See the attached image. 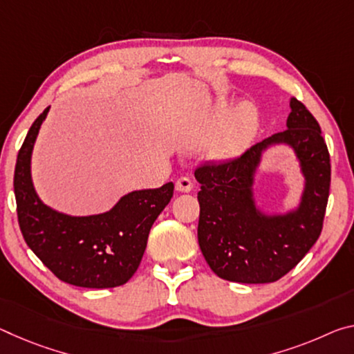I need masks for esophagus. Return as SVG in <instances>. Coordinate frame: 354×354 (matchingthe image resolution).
Wrapping results in <instances>:
<instances>
[{
  "mask_svg": "<svg viewBox=\"0 0 354 354\" xmlns=\"http://www.w3.org/2000/svg\"><path fill=\"white\" fill-rule=\"evenodd\" d=\"M194 189V183H192V179L190 178H187V176H181V178H178V181H176V190L178 192H190V190Z\"/></svg>",
  "mask_w": 354,
  "mask_h": 354,
  "instance_id": "esophagus-1",
  "label": "esophagus"
}]
</instances>
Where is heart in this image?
Segmentation results:
<instances>
[{
    "label": "heart",
    "mask_w": 354,
    "mask_h": 354,
    "mask_svg": "<svg viewBox=\"0 0 354 354\" xmlns=\"http://www.w3.org/2000/svg\"><path fill=\"white\" fill-rule=\"evenodd\" d=\"M230 109L232 106L227 100H221L214 109L209 124L205 129L206 136H209L212 131H216L217 126L223 124L207 145L211 157L218 160H228L243 154L254 142L258 131V113L254 106L248 104L239 105L227 118Z\"/></svg>",
    "instance_id": "1"
}]
</instances>
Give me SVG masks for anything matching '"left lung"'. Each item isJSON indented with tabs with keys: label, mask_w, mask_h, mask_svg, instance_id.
Segmentation results:
<instances>
[{
	"label": "left lung",
	"mask_w": 354,
	"mask_h": 354,
	"mask_svg": "<svg viewBox=\"0 0 354 354\" xmlns=\"http://www.w3.org/2000/svg\"><path fill=\"white\" fill-rule=\"evenodd\" d=\"M287 131L274 133L228 162L195 170L198 244L218 277L239 283L276 282L304 258L322 233L330 186V159L315 118L291 97ZM276 144L295 151L305 176L300 205L266 215L254 203L253 181L262 153Z\"/></svg>",
	"instance_id": "obj_1"
}]
</instances>
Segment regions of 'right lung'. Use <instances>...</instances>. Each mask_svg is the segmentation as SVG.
Returning <instances> with one entry per match:
<instances>
[{
  "mask_svg": "<svg viewBox=\"0 0 354 354\" xmlns=\"http://www.w3.org/2000/svg\"><path fill=\"white\" fill-rule=\"evenodd\" d=\"M50 106L32 122L17 156L14 192L21 234L44 265L66 283L113 288L129 282L142 261L149 230L173 197V183L133 190L110 211L69 216L47 206L36 194L31 154Z\"/></svg>",
  "mask_w": 354,
  "mask_h": 354,
  "instance_id": "add662e5",
  "label": "right lung"
}]
</instances>
